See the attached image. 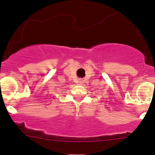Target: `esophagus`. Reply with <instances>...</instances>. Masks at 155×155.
<instances>
[{
	"label": "esophagus",
	"mask_w": 155,
	"mask_h": 155,
	"mask_svg": "<svg viewBox=\"0 0 155 155\" xmlns=\"http://www.w3.org/2000/svg\"><path fill=\"white\" fill-rule=\"evenodd\" d=\"M79 81H79V84H80V85H82L83 83H84V81H83V79H80Z\"/></svg>",
	"instance_id": "1"
}]
</instances>
